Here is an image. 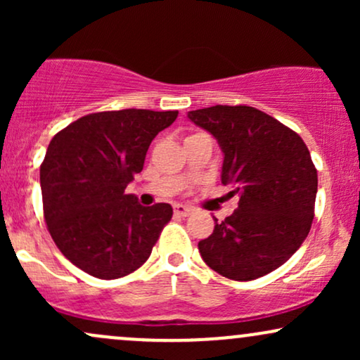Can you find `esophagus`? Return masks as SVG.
Segmentation results:
<instances>
[{
  "label": "esophagus",
  "instance_id": "obj_1",
  "mask_svg": "<svg viewBox=\"0 0 360 360\" xmlns=\"http://www.w3.org/2000/svg\"><path fill=\"white\" fill-rule=\"evenodd\" d=\"M174 213L177 217H188V214L193 213V208H189V206H184V205H176Z\"/></svg>",
  "mask_w": 360,
  "mask_h": 360
}]
</instances>
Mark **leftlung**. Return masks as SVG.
I'll return each instance as SVG.
<instances>
[{
    "label": "left lung",
    "instance_id": "obj_1",
    "mask_svg": "<svg viewBox=\"0 0 360 360\" xmlns=\"http://www.w3.org/2000/svg\"><path fill=\"white\" fill-rule=\"evenodd\" d=\"M218 140L221 184L238 208L198 243L213 271L233 281L269 274L300 249L315 217L318 176L307 143L291 128L252 106L189 111Z\"/></svg>",
    "mask_w": 360,
    "mask_h": 360
}]
</instances>
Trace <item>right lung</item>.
<instances>
[{
	"label": "right lung",
	"mask_w": 360,
	"mask_h": 360,
	"mask_svg": "<svg viewBox=\"0 0 360 360\" xmlns=\"http://www.w3.org/2000/svg\"><path fill=\"white\" fill-rule=\"evenodd\" d=\"M177 111L120 110L86 115L51 140L40 166L44 218L76 267L100 279L137 271L172 218V206L139 205L125 194L148 146Z\"/></svg>",
	"instance_id": "obj_1"
}]
</instances>
